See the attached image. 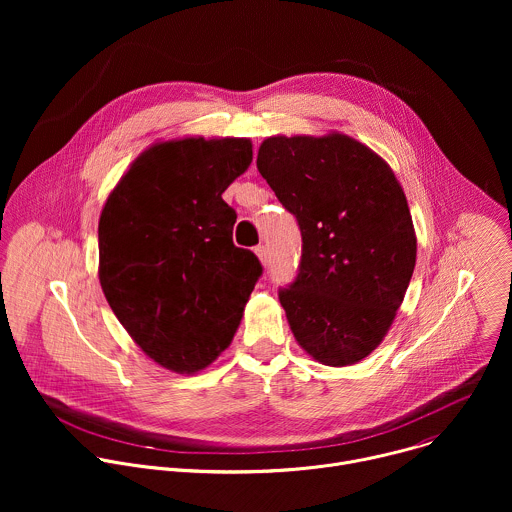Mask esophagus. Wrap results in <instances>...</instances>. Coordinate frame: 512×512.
Listing matches in <instances>:
<instances>
[{
  "mask_svg": "<svg viewBox=\"0 0 512 512\" xmlns=\"http://www.w3.org/2000/svg\"><path fill=\"white\" fill-rule=\"evenodd\" d=\"M255 255L259 257V261H261L263 265H267V249H265L263 245H257V247H255Z\"/></svg>",
  "mask_w": 512,
  "mask_h": 512,
  "instance_id": "34e87169",
  "label": "esophagus"
}]
</instances>
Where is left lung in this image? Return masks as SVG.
<instances>
[{"instance_id": "8db88e82", "label": "left lung", "mask_w": 512, "mask_h": 512, "mask_svg": "<svg viewBox=\"0 0 512 512\" xmlns=\"http://www.w3.org/2000/svg\"><path fill=\"white\" fill-rule=\"evenodd\" d=\"M257 170L298 218L302 263L279 291L298 344L326 367L367 358L403 304L417 257L405 192L369 145L326 135H271Z\"/></svg>"}]
</instances>
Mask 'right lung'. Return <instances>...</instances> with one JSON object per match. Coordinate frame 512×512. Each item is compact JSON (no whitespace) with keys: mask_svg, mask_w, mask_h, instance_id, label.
I'll return each mask as SVG.
<instances>
[{"mask_svg":"<svg viewBox=\"0 0 512 512\" xmlns=\"http://www.w3.org/2000/svg\"><path fill=\"white\" fill-rule=\"evenodd\" d=\"M253 162L247 137H178L143 150L99 216V281L160 367L194 375L229 348L263 271L233 245L223 192Z\"/></svg>","mask_w":512,"mask_h":512,"instance_id":"add662e5","label":"right lung"}]
</instances>
